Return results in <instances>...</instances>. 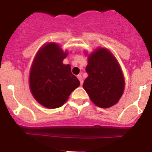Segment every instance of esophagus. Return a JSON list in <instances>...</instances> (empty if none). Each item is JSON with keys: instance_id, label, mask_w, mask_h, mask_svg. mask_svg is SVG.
Here are the masks:
<instances>
[{"instance_id": "1", "label": "esophagus", "mask_w": 152, "mask_h": 152, "mask_svg": "<svg viewBox=\"0 0 152 152\" xmlns=\"http://www.w3.org/2000/svg\"><path fill=\"white\" fill-rule=\"evenodd\" d=\"M77 78H78V79H79V80H80V85H81V86H82L83 83V77H82V76H81V75H78V76H77Z\"/></svg>"}]
</instances>
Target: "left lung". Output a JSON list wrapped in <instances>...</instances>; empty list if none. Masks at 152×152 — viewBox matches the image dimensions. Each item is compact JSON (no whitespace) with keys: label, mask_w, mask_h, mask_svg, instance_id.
I'll list each match as a JSON object with an SVG mask.
<instances>
[{"label":"left lung","mask_w":152,"mask_h":152,"mask_svg":"<svg viewBox=\"0 0 152 152\" xmlns=\"http://www.w3.org/2000/svg\"><path fill=\"white\" fill-rule=\"evenodd\" d=\"M88 77L84 90L94 104L110 107L119 101L124 90V80L119 63L108 49L100 48L88 56Z\"/></svg>","instance_id":"1"}]
</instances>
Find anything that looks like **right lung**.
I'll use <instances>...</instances> for the list:
<instances>
[{"instance_id":"1","label":"right lung","mask_w":152,"mask_h":152,"mask_svg":"<svg viewBox=\"0 0 152 152\" xmlns=\"http://www.w3.org/2000/svg\"><path fill=\"white\" fill-rule=\"evenodd\" d=\"M58 44L48 43L37 52L29 76L33 96L45 107L58 108L64 104L80 81L62 61L67 56Z\"/></svg>"}]
</instances>
